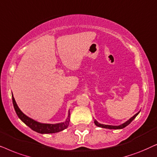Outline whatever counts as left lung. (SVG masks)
<instances>
[{"label":"left lung","instance_id":"1","mask_svg":"<svg viewBox=\"0 0 157 157\" xmlns=\"http://www.w3.org/2000/svg\"><path fill=\"white\" fill-rule=\"evenodd\" d=\"M140 113L138 112L136 114H135L134 116H133V117H131V118L130 119H128V121H126V122L124 123V124L119 125V126H111V125H105V124H100V123H98L97 121L96 120H94V123H95V124L96 125V126H98V127H100V128H108V129H122L125 128V127L128 126V125H129L131 124V122H132V121L136 117L138 116V114H139Z\"/></svg>","mask_w":157,"mask_h":157}]
</instances>
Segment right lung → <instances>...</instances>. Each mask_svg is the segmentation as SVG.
Returning <instances> with one entry per match:
<instances>
[{
	"mask_svg": "<svg viewBox=\"0 0 157 157\" xmlns=\"http://www.w3.org/2000/svg\"><path fill=\"white\" fill-rule=\"evenodd\" d=\"M12 100H13V104L14 109L17 114L18 118L21 120L24 123L26 126H28L29 128L32 129L33 131H36L37 133H57L59 131H62L67 128L70 124V110L68 112V116L67 118L66 121L64 122L59 123V124H42V123L38 122V121L33 120V119L29 118L26 115H25L20 108H18L15 99H14L13 93H12Z\"/></svg>",
	"mask_w": 157,
	"mask_h": 157,
	"instance_id": "obj_1",
	"label": "right lung"
}]
</instances>
